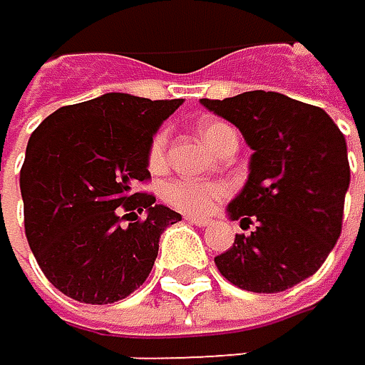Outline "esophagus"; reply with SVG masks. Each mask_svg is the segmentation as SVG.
<instances>
[{
	"instance_id": "esophagus-1",
	"label": "esophagus",
	"mask_w": 365,
	"mask_h": 365,
	"mask_svg": "<svg viewBox=\"0 0 365 365\" xmlns=\"http://www.w3.org/2000/svg\"><path fill=\"white\" fill-rule=\"evenodd\" d=\"M187 221H189V223H195V225H202V227L212 223L208 217H197V215H187Z\"/></svg>"
}]
</instances>
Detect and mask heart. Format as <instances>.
<instances>
[{
    "label": "heart",
    "mask_w": 365,
    "mask_h": 365,
    "mask_svg": "<svg viewBox=\"0 0 365 365\" xmlns=\"http://www.w3.org/2000/svg\"><path fill=\"white\" fill-rule=\"evenodd\" d=\"M232 130L223 122H202L200 124V135L204 144L215 153L217 146L221 144V140L225 138V133ZM165 146H168V135L161 130L157 133L153 142H150V150H148V163L153 170L163 165V157H165ZM163 200L168 204H172L174 208L182 210V212H191V215H206L210 212L225 195H227V185L223 182H202V180H187V178H178V180H170L163 185Z\"/></svg>",
    "instance_id": "obj_1"
}]
</instances>
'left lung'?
I'll return each instance as SVG.
<instances>
[{
  "label": "left lung",
  "instance_id": "8db88e82",
  "mask_svg": "<svg viewBox=\"0 0 365 365\" xmlns=\"http://www.w3.org/2000/svg\"><path fill=\"white\" fill-rule=\"evenodd\" d=\"M232 122L250 157V176L227 217L254 223L215 258L221 275L250 292H282L314 275L342 232L351 182L346 140L325 109L277 92L200 101Z\"/></svg>",
  "mask_w": 365,
  "mask_h": 365
}]
</instances>
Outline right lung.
Here are the masks:
<instances>
[{
  "instance_id": "1",
  "label": "right lung",
  "mask_w": 365,
  "mask_h": 365,
  "mask_svg": "<svg viewBox=\"0 0 365 365\" xmlns=\"http://www.w3.org/2000/svg\"><path fill=\"white\" fill-rule=\"evenodd\" d=\"M180 105L109 92L60 107L31 133L19 178L25 237L66 297L115 303L150 275L161 235L182 217L135 185L150 178V142Z\"/></svg>"
}]
</instances>
